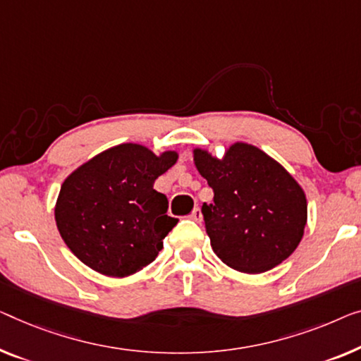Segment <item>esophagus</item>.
Segmentation results:
<instances>
[{
    "instance_id": "34e87169",
    "label": "esophagus",
    "mask_w": 361,
    "mask_h": 361,
    "mask_svg": "<svg viewBox=\"0 0 361 361\" xmlns=\"http://www.w3.org/2000/svg\"><path fill=\"white\" fill-rule=\"evenodd\" d=\"M191 219L195 220V222H201V220H202V212H201V209H199V207H195V211L191 212Z\"/></svg>"
}]
</instances>
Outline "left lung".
<instances>
[{"label": "left lung", "mask_w": 361, "mask_h": 361, "mask_svg": "<svg viewBox=\"0 0 361 361\" xmlns=\"http://www.w3.org/2000/svg\"><path fill=\"white\" fill-rule=\"evenodd\" d=\"M192 160L214 190L202 204L211 246L220 261L245 274L281 264L303 238L308 202L300 183L264 150L233 142L222 159L192 149Z\"/></svg>", "instance_id": "left-lung-1"}]
</instances>
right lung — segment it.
<instances>
[{
	"label": "right lung",
	"mask_w": 361,
	"mask_h": 361,
	"mask_svg": "<svg viewBox=\"0 0 361 361\" xmlns=\"http://www.w3.org/2000/svg\"><path fill=\"white\" fill-rule=\"evenodd\" d=\"M178 160L136 142L118 144L79 165L63 181L55 204L58 232L80 262L109 277H128L155 261L178 220L154 190Z\"/></svg>",
	"instance_id": "right-lung-1"
}]
</instances>
